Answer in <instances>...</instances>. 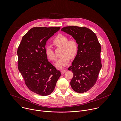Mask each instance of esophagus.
Listing matches in <instances>:
<instances>
[{"label":"esophagus","mask_w":121,"mask_h":121,"mask_svg":"<svg viewBox=\"0 0 121 121\" xmlns=\"http://www.w3.org/2000/svg\"><path fill=\"white\" fill-rule=\"evenodd\" d=\"M65 72H66V70H65V69H62V70H61V72L62 74L64 73Z\"/></svg>","instance_id":"1"}]
</instances>
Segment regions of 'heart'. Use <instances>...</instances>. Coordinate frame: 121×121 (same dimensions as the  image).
Here are the masks:
<instances>
[{
    "instance_id": "b5f03b06",
    "label": "heart",
    "mask_w": 121,
    "mask_h": 121,
    "mask_svg": "<svg viewBox=\"0 0 121 121\" xmlns=\"http://www.w3.org/2000/svg\"><path fill=\"white\" fill-rule=\"evenodd\" d=\"M68 38L62 34L57 35L53 39L52 43L57 48H61V57L55 63V66L59 68H63L68 65L70 61V57L74 58L78 52V44L73 39L68 40ZM45 53L48 59L52 61L56 60V56L52 48L48 45L45 48Z\"/></svg>"
}]
</instances>
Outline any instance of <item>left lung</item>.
<instances>
[{
    "instance_id": "1",
    "label": "left lung",
    "mask_w": 121,
    "mask_h": 121,
    "mask_svg": "<svg viewBox=\"0 0 121 121\" xmlns=\"http://www.w3.org/2000/svg\"><path fill=\"white\" fill-rule=\"evenodd\" d=\"M71 35L78 44V52L68 70L73 72L70 86L75 91H89L97 81L102 65L101 46L96 34L86 27L68 26L61 29Z\"/></svg>"
}]
</instances>
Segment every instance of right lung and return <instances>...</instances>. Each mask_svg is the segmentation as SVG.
I'll list each match as a JSON object with an SVG mask.
<instances>
[{
  "label": "right lung",
  "mask_w": 121,
  "mask_h": 121,
  "mask_svg": "<svg viewBox=\"0 0 121 121\" xmlns=\"http://www.w3.org/2000/svg\"><path fill=\"white\" fill-rule=\"evenodd\" d=\"M60 27H34L24 35L18 47V68L25 84L41 96L53 92L61 73L47 59V41Z\"/></svg>",
  "instance_id": "1"
}]
</instances>
